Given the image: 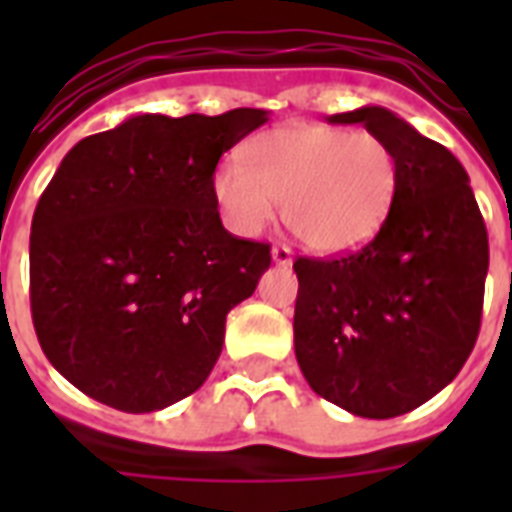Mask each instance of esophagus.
<instances>
[{
	"label": "esophagus",
	"mask_w": 512,
	"mask_h": 512,
	"mask_svg": "<svg viewBox=\"0 0 512 512\" xmlns=\"http://www.w3.org/2000/svg\"><path fill=\"white\" fill-rule=\"evenodd\" d=\"M271 257H273V263L279 265V268H287V265H292V249L284 247V244H276V247L271 249Z\"/></svg>",
	"instance_id": "1"
}]
</instances>
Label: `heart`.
I'll use <instances>...</instances> for the list:
<instances>
[{
	"label": "heart",
	"mask_w": 512,
	"mask_h": 512,
	"mask_svg": "<svg viewBox=\"0 0 512 512\" xmlns=\"http://www.w3.org/2000/svg\"><path fill=\"white\" fill-rule=\"evenodd\" d=\"M401 185L396 151L374 132L289 124L252 140L244 162L212 175V199L236 236H257L276 215L305 247L345 255L382 231Z\"/></svg>",
	"instance_id": "heart-1"
}]
</instances>
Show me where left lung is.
I'll use <instances>...</instances> for the list:
<instances>
[{
	"label": "left lung",
	"mask_w": 512,
	"mask_h": 512,
	"mask_svg": "<svg viewBox=\"0 0 512 512\" xmlns=\"http://www.w3.org/2000/svg\"><path fill=\"white\" fill-rule=\"evenodd\" d=\"M398 156L388 223L337 260L297 257L295 356L321 398L390 420L433 398L476 345L489 236L457 156L382 106L335 114Z\"/></svg>",
	"instance_id": "left-lung-1"
}]
</instances>
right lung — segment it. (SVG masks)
<instances>
[{"label":"right lung","instance_id":"obj_1","mask_svg":"<svg viewBox=\"0 0 512 512\" xmlns=\"http://www.w3.org/2000/svg\"><path fill=\"white\" fill-rule=\"evenodd\" d=\"M268 122L138 114L79 140L31 223V316L50 364L122 412H159L199 390L225 316L255 292L271 247L220 223L212 175Z\"/></svg>","mask_w":512,"mask_h":512}]
</instances>
